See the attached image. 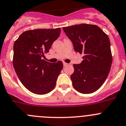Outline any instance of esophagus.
<instances>
[{
  "label": "esophagus",
  "mask_w": 126,
  "mask_h": 126,
  "mask_svg": "<svg viewBox=\"0 0 126 126\" xmlns=\"http://www.w3.org/2000/svg\"><path fill=\"white\" fill-rule=\"evenodd\" d=\"M67 65H68V63H65V62H63V66H66Z\"/></svg>",
  "instance_id": "1"
}]
</instances>
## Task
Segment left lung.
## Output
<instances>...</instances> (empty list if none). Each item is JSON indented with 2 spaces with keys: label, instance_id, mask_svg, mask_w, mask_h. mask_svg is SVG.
<instances>
[{
  "label": "left lung",
  "instance_id": "obj_1",
  "mask_svg": "<svg viewBox=\"0 0 126 126\" xmlns=\"http://www.w3.org/2000/svg\"><path fill=\"white\" fill-rule=\"evenodd\" d=\"M63 30L75 51L84 54L81 63L73 64L74 73L70 78L74 88L83 94L97 91L106 79L112 64L109 37L95 25L83 23Z\"/></svg>",
  "mask_w": 126,
  "mask_h": 126
}]
</instances>
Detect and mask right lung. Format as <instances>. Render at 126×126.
<instances>
[{"instance_id": "1", "label": "right lung", "mask_w": 126, "mask_h": 126, "mask_svg": "<svg viewBox=\"0 0 126 126\" xmlns=\"http://www.w3.org/2000/svg\"><path fill=\"white\" fill-rule=\"evenodd\" d=\"M60 28L35 29L22 33L14 45L13 65L21 83L36 94H45L56 86L63 63L47 62L42 58L49 52L60 35Z\"/></svg>"}]
</instances>
